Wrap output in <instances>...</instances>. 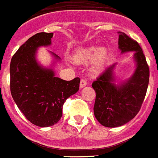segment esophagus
Masks as SVG:
<instances>
[{
  "label": "esophagus",
  "mask_w": 158,
  "mask_h": 158,
  "mask_svg": "<svg viewBox=\"0 0 158 158\" xmlns=\"http://www.w3.org/2000/svg\"><path fill=\"white\" fill-rule=\"evenodd\" d=\"M86 85H87V80L84 79H81V80H80V84H79V87L82 89L84 88V87H85Z\"/></svg>",
  "instance_id": "34e87169"
}]
</instances>
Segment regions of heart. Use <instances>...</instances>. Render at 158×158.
<instances>
[{
  "mask_svg": "<svg viewBox=\"0 0 158 158\" xmlns=\"http://www.w3.org/2000/svg\"><path fill=\"white\" fill-rule=\"evenodd\" d=\"M108 57V51L106 48H100L97 50L95 47L82 48L76 51L73 54V61L77 64H88L92 61L95 69H100L106 64Z\"/></svg>",
  "mask_w": 158,
  "mask_h": 158,
  "instance_id": "obj_1",
  "label": "heart"
}]
</instances>
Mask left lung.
Wrapping results in <instances>:
<instances>
[{
  "label": "left lung",
  "instance_id": "8db88e82",
  "mask_svg": "<svg viewBox=\"0 0 158 158\" xmlns=\"http://www.w3.org/2000/svg\"><path fill=\"white\" fill-rule=\"evenodd\" d=\"M118 34L119 49L122 53L134 51L133 58L136 67L129 79L116 85L114 76L115 64H113L92 84L96 93L94 116L106 127L123 126L137 115L149 83V67L139 43L122 31H118Z\"/></svg>",
  "mask_w": 158,
  "mask_h": 158
}]
</instances>
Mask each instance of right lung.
Masks as SVG:
<instances>
[{
  "label": "right lung",
  "instance_id": "1",
  "mask_svg": "<svg viewBox=\"0 0 158 158\" xmlns=\"http://www.w3.org/2000/svg\"><path fill=\"white\" fill-rule=\"evenodd\" d=\"M52 35V32L33 35L18 48L10 64L11 96L25 117L40 127L58 123L65 100L78 92L80 83L79 78L66 81L55 77L52 69L37 63V48L49 46ZM52 54L60 59L55 53Z\"/></svg>",
  "mask_w": 158,
  "mask_h": 158
}]
</instances>
